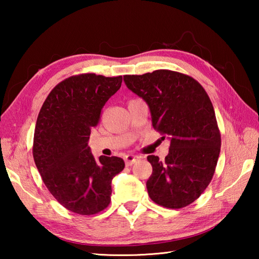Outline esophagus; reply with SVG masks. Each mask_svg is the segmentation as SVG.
<instances>
[{"mask_svg":"<svg viewBox=\"0 0 259 259\" xmlns=\"http://www.w3.org/2000/svg\"><path fill=\"white\" fill-rule=\"evenodd\" d=\"M138 159H139V157L134 156V155H128V156H125L124 161H125L126 166H133L135 162L138 161Z\"/></svg>","mask_w":259,"mask_h":259,"instance_id":"obj_1","label":"esophagus"}]
</instances>
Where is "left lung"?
I'll list each match as a JSON object with an SVG mask.
<instances>
[{"label":"left lung","mask_w":259,"mask_h":259,"mask_svg":"<svg viewBox=\"0 0 259 259\" xmlns=\"http://www.w3.org/2000/svg\"><path fill=\"white\" fill-rule=\"evenodd\" d=\"M123 81L148 104L153 128L170 140L163 161L147 158L152 166L149 197L166 208L190 205L211 181L221 152V133L207 92L191 76L170 70L124 75Z\"/></svg>","instance_id":"1"}]
</instances>
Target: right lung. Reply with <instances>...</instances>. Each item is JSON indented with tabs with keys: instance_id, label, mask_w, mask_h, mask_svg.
Here are the masks:
<instances>
[{
	"instance_id": "right-lung-1",
	"label": "right lung",
	"mask_w": 259,
	"mask_h": 259,
	"mask_svg": "<svg viewBox=\"0 0 259 259\" xmlns=\"http://www.w3.org/2000/svg\"><path fill=\"white\" fill-rule=\"evenodd\" d=\"M122 76L95 73L73 75L49 93L38 112L33 158L52 196L79 214H95L111 200V181L124 168L119 157H93L91 128L100 121L102 108L117 92Z\"/></svg>"
}]
</instances>
